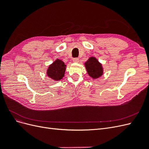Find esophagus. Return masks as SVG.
I'll return each mask as SVG.
<instances>
[{"instance_id": "obj_1", "label": "esophagus", "mask_w": 149, "mask_h": 149, "mask_svg": "<svg viewBox=\"0 0 149 149\" xmlns=\"http://www.w3.org/2000/svg\"><path fill=\"white\" fill-rule=\"evenodd\" d=\"M73 60V61H74V62H75V63H78V62H79V59L78 58H74Z\"/></svg>"}]
</instances>
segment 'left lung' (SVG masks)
<instances>
[{"instance_id":"8db88e82","label":"left lung","mask_w":149,"mask_h":149,"mask_svg":"<svg viewBox=\"0 0 149 149\" xmlns=\"http://www.w3.org/2000/svg\"><path fill=\"white\" fill-rule=\"evenodd\" d=\"M85 66L86 68L88 74L91 76L93 78H99L102 75V68L101 65L95 58H90L88 61L86 62Z\"/></svg>"}]
</instances>
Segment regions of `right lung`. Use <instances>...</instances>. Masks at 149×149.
Here are the masks:
<instances>
[{
	"label": "right lung",
	"instance_id": "add662e5",
	"mask_svg": "<svg viewBox=\"0 0 149 149\" xmlns=\"http://www.w3.org/2000/svg\"><path fill=\"white\" fill-rule=\"evenodd\" d=\"M66 65L61 60H57L49 65L47 71V74L51 78L55 80L61 79L64 76L66 70Z\"/></svg>",
	"mask_w": 149,
	"mask_h": 149
}]
</instances>
